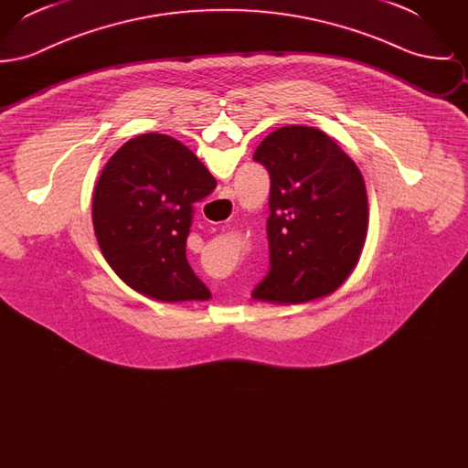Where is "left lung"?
I'll use <instances>...</instances> for the list:
<instances>
[{
  "label": "left lung",
  "instance_id": "obj_1",
  "mask_svg": "<svg viewBox=\"0 0 468 468\" xmlns=\"http://www.w3.org/2000/svg\"><path fill=\"white\" fill-rule=\"evenodd\" d=\"M270 174V271L252 296L296 305L338 290L368 231V195L356 163L326 133L284 126L258 145Z\"/></svg>",
  "mask_w": 468,
  "mask_h": 468
}]
</instances>
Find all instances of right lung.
<instances>
[{
	"instance_id": "1",
	"label": "right lung",
	"mask_w": 468,
	"mask_h": 468,
	"mask_svg": "<svg viewBox=\"0 0 468 468\" xmlns=\"http://www.w3.org/2000/svg\"><path fill=\"white\" fill-rule=\"evenodd\" d=\"M214 186L200 159L168 134L134 136L107 161L94 187L92 226L124 284L166 303L210 298L187 263L186 240L193 203Z\"/></svg>"
}]
</instances>
